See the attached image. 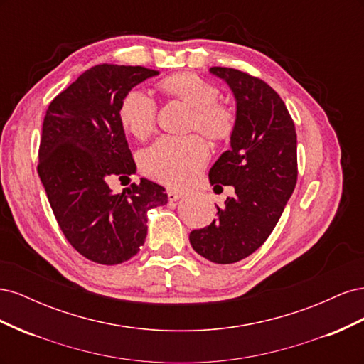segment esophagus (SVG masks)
<instances>
[{
	"instance_id": "obj_1",
	"label": "esophagus",
	"mask_w": 364,
	"mask_h": 364,
	"mask_svg": "<svg viewBox=\"0 0 364 364\" xmlns=\"http://www.w3.org/2000/svg\"><path fill=\"white\" fill-rule=\"evenodd\" d=\"M167 197H168V200H170V202H176V200L181 199V197H182V191L168 188V190H167Z\"/></svg>"
}]
</instances>
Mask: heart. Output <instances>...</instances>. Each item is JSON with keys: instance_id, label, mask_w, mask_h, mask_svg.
I'll return each mask as SVG.
<instances>
[{"instance_id": "1", "label": "heart", "mask_w": 364, "mask_h": 364, "mask_svg": "<svg viewBox=\"0 0 364 364\" xmlns=\"http://www.w3.org/2000/svg\"><path fill=\"white\" fill-rule=\"evenodd\" d=\"M161 90L193 107L190 130L222 141L232 135L234 109L218 102L220 91L194 73L171 74L159 83ZM118 119L135 138H146L156 124V102L141 90L129 91L119 103ZM209 159V147L200 135L161 136L139 155V167L150 178L171 186L191 182Z\"/></svg>"}]
</instances>
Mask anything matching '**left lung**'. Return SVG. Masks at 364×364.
<instances>
[{
  "mask_svg": "<svg viewBox=\"0 0 364 364\" xmlns=\"http://www.w3.org/2000/svg\"><path fill=\"white\" fill-rule=\"evenodd\" d=\"M237 100L230 150L209 170L214 186L232 185L235 196L217 206L213 223L190 234L193 249L215 264H232L262 246L277 226L297 181L293 119L278 92L234 68L213 67Z\"/></svg>",
  "mask_w": 364,
  "mask_h": 364,
  "instance_id": "obj_1",
  "label": "left lung"
}]
</instances>
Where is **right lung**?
<instances>
[{"instance_id": "right-lung-1", "label": "right lung", "mask_w": 364, "mask_h": 364, "mask_svg": "<svg viewBox=\"0 0 364 364\" xmlns=\"http://www.w3.org/2000/svg\"><path fill=\"white\" fill-rule=\"evenodd\" d=\"M156 70L102 63L54 97L42 124L38 174L68 243L90 261L115 266L147 235V211L167 203L165 188L141 179L115 194L136 165L118 119L124 95Z\"/></svg>"}]
</instances>
